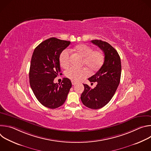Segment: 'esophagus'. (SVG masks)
<instances>
[{
	"mask_svg": "<svg viewBox=\"0 0 151 151\" xmlns=\"http://www.w3.org/2000/svg\"><path fill=\"white\" fill-rule=\"evenodd\" d=\"M72 83L73 85H75L76 83V82H75V81H72Z\"/></svg>",
	"mask_w": 151,
	"mask_h": 151,
	"instance_id": "esophagus-1",
	"label": "esophagus"
}]
</instances>
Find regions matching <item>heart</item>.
I'll use <instances>...</instances> for the list:
<instances>
[{
  "label": "heart",
  "mask_w": 151,
  "mask_h": 151,
  "mask_svg": "<svg viewBox=\"0 0 151 151\" xmlns=\"http://www.w3.org/2000/svg\"><path fill=\"white\" fill-rule=\"evenodd\" d=\"M75 51L79 54L83 60V65H85L91 72H97L103 65L104 55L101 51L93 50V48L86 44H80L75 47ZM70 51L69 49L64 50L60 54L59 61L63 68H68L70 63ZM65 76L73 81H79L88 75V71L85 68L71 67L64 72Z\"/></svg>",
  "instance_id": "1"
}]
</instances>
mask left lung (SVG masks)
<instances>
[{
  "label": "left lung",
  "mask_w": 151,
  "mask_h": 151,
  "mask_svg": "<svg viewBox=\"0 0 151 151\" xmlns=\"http://www.w3.org/2000/svg\"><path fill=\"white\" fill-rule=\"evenodd\" d=\"M93 44L98 46L104 54L103 64L97 73L88 78L96 87L91 88L83 84L84 91L81 99L82 103L93 109H99L108 103L114 96L120 82L121 63L116 50L109 43L101 40H92Z\"/></svg>",
  "instance_id": "obj_1"
}]
</instances>
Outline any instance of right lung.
I'll list each match as a JSON object with an SVG mask.
<instances>
[{
  "mask_svg": "<svg viewBox=\"0 0 151 151\" xmlns=\"http://www.w3.org/2000/svg\"><path fill=\"white\" fill-rule=\"evenodd\" d=\"M70 44V41L51 37L36 47L32 57L29 71L31 88L37 100L50 109L63 104L72 87V82L67 78H64L61 83L54 82L61 72L60 55Z\"/></svg>",
  "mask_w": 151,
  "mask_h": 151,
  "instance_id": "1",
  "label": "right lung"
}]
</instances>
